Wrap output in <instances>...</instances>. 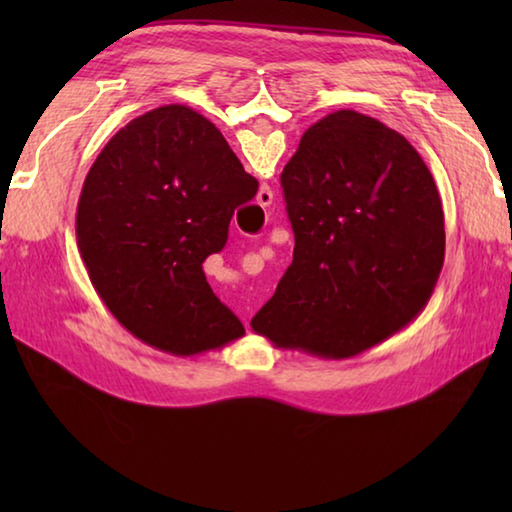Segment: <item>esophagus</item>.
<instances>
[{
	"label": "esophagus",
	"instance_id": "1",
	"mask_svg": "<svg viewBox=\"0 0 512 512\" xmlns=\"http://www.w3.org/2000/svg\"><path fill=\"white\" fill-rule=\"evenodd\" d=\"M257 203L262 205V207H268L273 203V192L268 187H262L259 189V194H257Z\"/></svg>",
	"mask_w": 512,
	"mask_h": 512
}]
</instances>
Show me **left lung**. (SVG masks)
<instances>
[{
  "label": "left lung",
  "instance_id": "1",
  "mask_svg": "<svg viewBox=\"0 0 512 512\" xmlns=\"http://www.w3.org/2000/svg\"><path fill=\"white\" fill-rule=\"evenodd\" d=\"M280 180L293 262L250 327L275 348L348 359L418 318L445 262V214L409 140L336 110L307 128Z\"/></svg>",
  "mask_w": 512,
  "mask_h": 512
}]
</instances>
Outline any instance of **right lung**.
<instances>
[{"instance_id": "right-lung-1", "label": "right lung", "mask_w": 512, "mask_h": 512, "mask_svg": "<svg viewBox=\"0 0 512 512\" xmlns=\"http://www.w3.org/2000/svg\"><path fill=\"white\" fill-rule=\"evenodd\" d=\"M257 180L201 112L169 103L103 146L85 176L76 246L103 305L151 348L194 357L246 334L203 262Z\"/></svg>"}]
</instances>
